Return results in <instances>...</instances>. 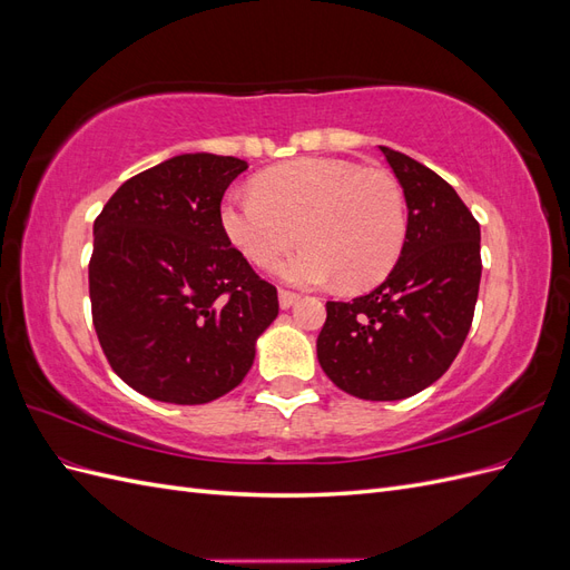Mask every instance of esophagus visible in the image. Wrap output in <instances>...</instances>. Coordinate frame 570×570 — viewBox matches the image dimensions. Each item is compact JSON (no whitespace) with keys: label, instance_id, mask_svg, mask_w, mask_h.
<instances>
[{"label":"esophagus","instance_id":"obj_1","mask_svg":"<svg viewBox=\"0 0 570 570\" xmlns=\"http://www.w3.org/2000/svg\"><path fill=\"white\" fill-rule=\"evenodd\" d=\"M278 299H281V308H289L292 304L299 302V295H297V292L281 289V292H278Z\"/></svg>","mask_w":570,"mask_h":570}]
</instances>
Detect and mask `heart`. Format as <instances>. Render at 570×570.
<instances>
[{
  "mask_svg": "<svg viewBox=\"0 0 570 570\" xmlns=\"http://www.w3.org/2000/svg\"><path fill=\"white\" fill-rule=\"evenodd\" d=\"M218 226L258 268H273L302 237L306 245L281 266L287 283L340 278L344 289H364L394 268L409 220L402 187L385 170L306 157L258 174L254 193H228Z\"/></svg>",
  "mask_w": 570,
  "mask_h": 570,
  "instance_id": "1",
  "label": "heart"
}]
</instances>
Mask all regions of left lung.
I'll return each instance as SVG.
<instances>
[{
	"instance_id": "obj_1",
	"label": "left lung",
	"mask_w": 570,
	"mask_h": 570,
	"mask_svg": "<svg viewBox=\"0 0 570 570\" xmlns=\"http://www.w3.org/2000/svg\"><path fill=\"white\" fill-rule=\"evenodd\" d=\"M404 189L406 243L364 297L327 302L318 364L352 396L394 402L433 385L471 331L480 287V226L435 170L381 147Z\"/></svg>"
}]
</instances>
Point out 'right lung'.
<instances>
[{
  "mask_svg": "<svg viewBox=\"0 0 570 570\" xmlns=\"http://www.w3.org/2000/svg\"><path fill=\"white\" fill-rule=\"evenodd\" d=\"M247 161L180 154L120 185L95 220L92 323L114 373L149 400L206 404L245 381L278 316L218 226Z\"/></svg>",
  "mask_w": 570,
  "mask_h": 570,
  "instance_id": "right-lung-1",
  "label": "right lung"
}]
</instances>
